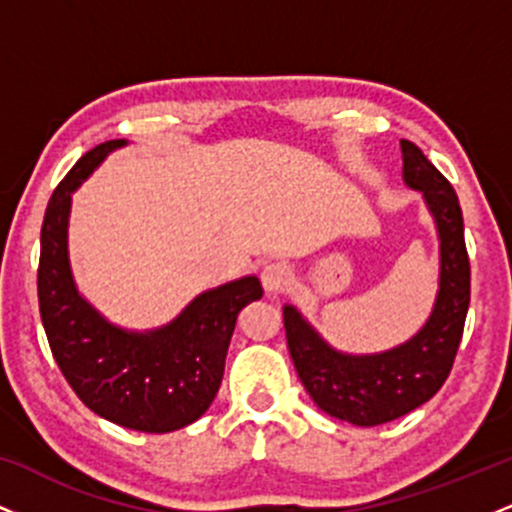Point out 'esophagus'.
Segmentation results:
<instances>
[{
	"instance_id": "1",
	"label": "esophagus",
	"mask_w": 512,
	"mask_h": 512,
	"mask_svg": "<svg viewBox=\"0 0 512 512\" xmlns=\"http://www.w3.org/2000/svg\"><path fill=\"white\" fill-rule=\"evenodd\" d=\"M260 276H262L264 291L272 293V296H276V293L289 291V286L293 284V272H291V267L286 262L264 264Z\"/></svg>"
}]
</instances>
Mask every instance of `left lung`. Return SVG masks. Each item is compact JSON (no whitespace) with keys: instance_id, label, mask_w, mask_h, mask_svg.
Here are the masks:
<instances>
[{"instance_id":"left-lung-1","label":"left lung","mask_w":512,"mask_h":512,"mask_svg":"<svg viewBox=\"0 0 512 512\" xmlns=\"http://www.w3.org/2000/svg\"><path fill=\"white\" fill-rule=\"evenodd\" d=\"M404 182L426 199L438 228L440 279L431 317L414 337L383 354H342L293 305L284 308L286 342L298 378L334 419L380 426L428 402L448 380L469 308V257L462 209L445 175L416 144L402 139Z\"/></svg>"}]
</instances>
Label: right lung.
Returning a JSON list of instances; mask_svg holds the SVG:
<instances>
[{
	"instance_id": "1",
	"label": "right lung",
	"mask_w": 512,
	"mask_h": 512,
	"mask_svg": "<svg viewBox=\"0 0 512 512\" xmlns=\"http://www.w3.org/2000/svg\"><path fill=\"white\" fill-rule=\"evenodd\" d=\"M125 144H98L52 192L40 231V317L57 366L93 414L132 431L170 433L214 402L238 313L260 301L262 284L243 276L199 293L173 322L151 332L115 327L76 291L67 250L72 192Z\"/></svg>"
}]
</instances>
